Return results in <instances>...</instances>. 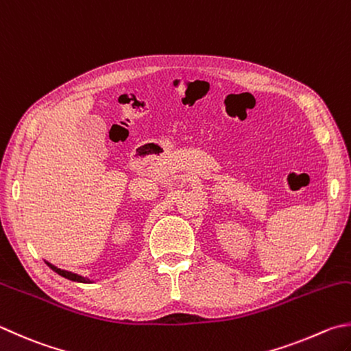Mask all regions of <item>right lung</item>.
<instances>
[{
	"label": "right lung",
	"mask_w": 351,
	"mask_h": 351,
	"mask_svg": "<svg viewBox=\"0 0 351 351\" xmlns=\"http://www.w3.org/2000/svg\"><path fill=\"white\" fill-rule=\"evenodd\" d=\"M47 266H49L51 270H55V272H56L58 275H61V276H64V278H67V280L77 281V282H88V281H90V280H87V278H84V276H81V275H76V274L67 272V270L58 269V267H55V266H53V264H50V263H47Z\"/></svg>",
	"instance_id": "add662e5"
}]
</instances>
